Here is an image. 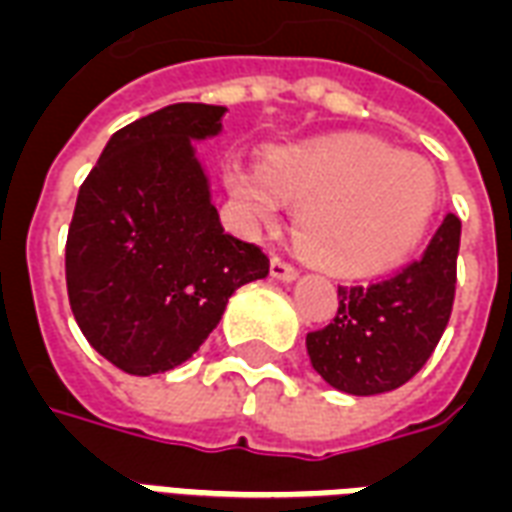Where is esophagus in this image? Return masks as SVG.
<instances>
[{
	"mask_svg": "<svg viewBox=\"0 0 512 512\" xmlns=\"http://www.w3.org/2000/svg\"><path fill=\"white\" fill-rule=\"evenodd\" d=\"M270 275L275 280H283V283H291V280L299 278V272L291 267V264H286L283 259H272L270 264Z\"/></svg>",
	"mask_w": 512,
	"mask_h": 512,
	"instance_id": "1",
	"label": "esophagus"
}]
</instances>
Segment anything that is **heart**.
<instances>
[{
    "instance_id": "b5f03b06",
    "label": "heart",
    "mask_w": 512,
    "mask_h": 512,
    "mask_svg": "<svg viewBox=\"0 0 512 512\" xmlns=\"http://www.w3.org/2000/svg\"><path fill=\"white\" fill-rule=\"evenodd\" d=\"M224 180L251 229L275 226L280 202L297 205V251L337 278H375L399 267L437 210L429 161L370 137L272 148L264 164L229 161Z\"/></svg>"
}]
</instances>
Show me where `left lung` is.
Here are the masks:
<instances>
[{
	"label": "left lung",
	"instance_id": "obj_1",
	"mask_svg": "<svg viewBox=\"0 0 512 512\" xmlns=\"http://www.w3.org/2000/svg\"><path fill=\"white\" fill-rule=\"evenodd\" d=\"M459 240L461 221L448 213L424 256L394 278L337 288L334 321L305 340L313 370L353 397L405 386L432 356L451 318Z\"/></svg>",
	"mask_w": 512,
	"mask_h": 512
}]
</instances>
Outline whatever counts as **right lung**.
Segmentation results:
<instances>
[{
	"label": "right lung",
	"instance_id": "1",
	"mask_svg": "<svg viewBox=\"0 0 512 512\" xmlns=\"http://www.w3.org/2000/svg\"><path fill=\"white\" fill-rule=\"evenodd\" d=\"M226 107H161L124 126L78 191L67 294L80 332L126 375L180 367L270 259L224 232L194 142L221 134Z\"/></svg>",
	"mask_w": 512,
	"mask_h": 512
}]
</instances>
